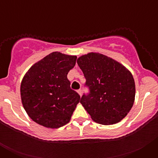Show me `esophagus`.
<instances>
[{
  "label": "esophagus",
  "mask_w": 158,
  "mask_h": 158,
  "mask_svg": "<svg viewBox=\"0 0 158 158\" xmlns=\"http://www.w3.org/2000/svg\"><path fill=\"white\" fill-rule=\"evenodd\" d=\"M77 93L79 95H80V96H82V91H81V89H79V90H77Z\"/></svg>",
  "instance_id": "1"
}]
</instances>
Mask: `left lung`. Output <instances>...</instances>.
<instances>
[{"label":"left lung","mask_w":158,"mask_h":158,"mask_svg":"<svg viewBox=\"0 0 158 158\" xmlns=\"http://www.w3.org/2000/svg\"><path fill=\"white\" fill-rule=\"evenodd\" d=\"M86 79L90 93L80 103L97 123L111 125L120 122L133 107L135 84L131 71L100 53L90 52L77 60Z\"/></svg>","instance_id":"8db88e82"}]
</instances>
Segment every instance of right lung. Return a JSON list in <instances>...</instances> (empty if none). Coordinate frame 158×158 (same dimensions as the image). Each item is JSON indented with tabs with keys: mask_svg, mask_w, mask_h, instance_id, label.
Returning a JSON list of instances; mask_svg holds the SVG:
<instances>
[{
	"mask_svg": "<svg viewBox=\"0 0 158 158\" xmlns=\"http://www.w3.org/2000/svg\"><path fill=\"white\" fill-rule=\"evenodd\" d=\"M76 60V55L55 51L35 62L24 74L20 85L22 104L36 123L54 129L70 121L81 100L67 79Z\"/></svg>",
	"mask_w": 158,
	"mask_h": 158,
	"instance_id": "add662e5",
	"label": "right lung"
}]
</instances>
